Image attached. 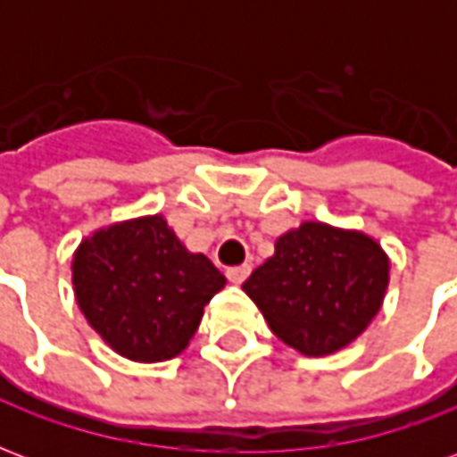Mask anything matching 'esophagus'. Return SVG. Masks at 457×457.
<instances>
[{
    "label": "esophagus",
    "instance_id": "obj_1",
    "mask_svg": "<svg viewBox=\"0 0 457 457\" xmlns=\"http://www.w3.org/2000/svg\"><path fill=\"white\" fill-rule=\"evenodd\" d=\"M249 271H252V267H249V264H242V267H232V269H228V278L232 281V284H242V281L249 277Z\"/></svg>",
    "mask_w": 457,
    "mask_h": 457
}]
</instances>
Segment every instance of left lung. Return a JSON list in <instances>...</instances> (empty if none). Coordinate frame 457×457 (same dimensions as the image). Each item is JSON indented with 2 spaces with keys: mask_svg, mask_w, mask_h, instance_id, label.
<instances>
[{
  "mask_svg": "<svg viewBox=\"0 0 457 457\" xmlns=\"http://www.w3.org/2000/svg\"><path fill=\"white\" fill-rule=\"evenodd\" d=\"M389 257L360 229L301 222L242 284L271 333L306 357L343 350L382 308Z\"/></svg>",
  "mask_w": 457,
  "mask_h": 457,
  "instance_id": "8db88e82",
  "label": "left lung"
}]
</instances>
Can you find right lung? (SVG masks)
I'll use <instances>...</instances> for the list:
<instances>
[{"mask_svg":"<svg viewBox=\"0 0 457 457\" xmlns=\"http://www.w3.org/2000/svg\"><path fill=\"white\" fill-rule=\"evenodd\" d=\"M225 287L205 254L188 252L163 215L121 220L78 245L75 301L114 353L163 362L195 336L203 308Z\"/></svg>","mask_w":457,"mask_h":457,"instance_id":"1","label":"right lung"}]
</instances>
